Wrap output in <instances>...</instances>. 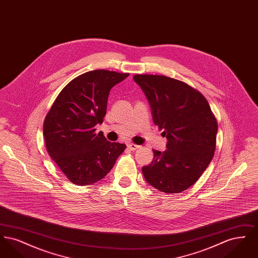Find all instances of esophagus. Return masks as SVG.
Here are the masks:
<instances>
[{
	"label": "esophagus",
	"instance_id": "obj_1",
	"mask_svg": "<svg viewBox=\"0 0 258 258\" xmlns=\"http://www.w3.org/2000/svg\"><path fill=\"white\" fill-rule=\"evenodd\" d=\"M127 148H128L131 151H135V150H137L138 148H140V146H138V145H136V144H134V143H128V144H127Z\"/></svg>",
	"mask_w": 258,
	"mask_h": 258
}]
</instances>
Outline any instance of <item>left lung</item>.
Masks as SVG:
<instances>
[{
  "label": "left lung",
  "mask_w": 258,
  "mask_h": 258,
  "mask_svg": "<svg viewBox=\"0 0 258 258\" xmlns=\"http://www.w3.org/2000/svg\"><path fill=\"white\" fill-rule=\"evenodd\" d=\"M152 108L153 120L167 138V150H154L142 168L149 184L165 194H179L200 178L214 157L218 123L207 99L183 81L154 74H135Z\"/></svg>",
  "instance_id": "1"
}]
</instances>
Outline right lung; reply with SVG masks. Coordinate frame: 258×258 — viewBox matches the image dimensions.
I'll return each mask as SVG.
<instances>
[{
	"instance_id": "add662e5",
	"label": "right lung",
	"mask_w": 258,
	"mask_h": 258,
	"mask_svg": "<svg viewBox=\"0 0 258 258\" xmlns=\"http://www.w3.org/2000/svg\"><path fill=\"white\" fill-rule=\"evenodd\" d=\"M127 76L106 70L81 74L63 87L46 114L47 152L72 183L85 185L101 180L126 147L107 141L95 125L103 122L111 88Z\"/></svg>"
}]
</instances>
